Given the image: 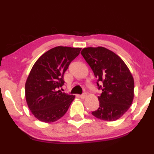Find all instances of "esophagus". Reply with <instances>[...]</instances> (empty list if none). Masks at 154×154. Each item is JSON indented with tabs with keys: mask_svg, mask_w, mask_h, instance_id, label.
Here are the masks:
<instances>
[{
	"mask_svg": "<svg viewBox=\"0 0 154 154\" xmlns=\"http://www.w3.org/2000/svg\"><path fill=\"white\" fill-rule=\"evenodd\" d=\"M80 98H81L82 99H84L86 97V94H82L81 96H79Z\"/></svg>",
	"mask_w": 154,
	"mask_h": 154,
	"instance_id": "1",
	"label": "esophagus"
}]
</instances>
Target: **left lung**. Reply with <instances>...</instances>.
I'll use <instances>...</instances> for the list:
<instances>
[{
	"instance_id": "left-lung-1",
	"label": "left lung",
	"mask_w": 154,
	"mask_h": 154,
	"mask_svg": "<svg viewBox=\"0 0 154 154\" xmlns=\"http://www.w3.org/2000/svg\"><path fill=\"white\" fill-rule=\"evenodd\" d=\"M81 54L98 79V89L102 90L98 97L99 107L91 114L104 121L119 119L133 100L134 79L128 68L119 56L103 47L84 48Z\"/></svg>"
}]
</instances>
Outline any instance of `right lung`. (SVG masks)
Returning <instances> with one entry per match:
<instances>
[{
	"instance_id": "add662e5",
	"label": "right lung",
	"mask_w": 154,
	"mask_h": 154,
	"mask_svg": "<svg viewBox=\"0 0 154 154\" xmlns=\"http://www.w3.org/2000/svg\"><path fill=\"white\" fill-rule=\"evenodd\" d=\"M81 48L58 46L49 49L35 63L25 85L26 99L32 114L42 122H54L68 111L75 96L58 88L63 76Z\"/></svg>"
}]
</instances>
